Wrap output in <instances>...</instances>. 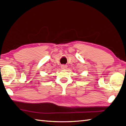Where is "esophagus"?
Segmentation results:
<instances>
[{"instance_id": "esophagus-1", "label": "esophagus", "mask_w": 126, "mask_h": 126, "mask_svg": "<svg viewBox=\"0 0 126 126\" xmlns=\"http://www.w3.org/2000/svg\"><path fill=\"white\" fill-rule=\"evenodd\" d=\"M67 67H68V66H67L66 65L62 64V65H61V69H62V70H66L67 69Z\"/></svg>"}]
</instances>
